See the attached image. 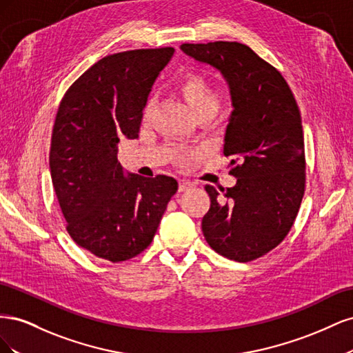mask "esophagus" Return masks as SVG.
Segmentation results:
<instances>
[{
    "label": "esophagus",
    "mask_w": 353,
    "mask_h": 353,
    "mask_svg": "<svg viewBox=\"0 0 353 353\" xmlns=\"http://www.w3.org/2000/svg\"><path fill=\"white\" fill-rule=\"evenodd\" d=\"M194 184L190 183V181H185V179H181L179 184H178V191H187L190 188H193Z\"/></svg>",
    "instance_id": "esophagus-1"
}]
</instances>
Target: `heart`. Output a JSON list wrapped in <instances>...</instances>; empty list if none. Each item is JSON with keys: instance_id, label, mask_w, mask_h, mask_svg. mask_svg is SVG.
<instances>
[{"instance_id": "obj_1", "label": "heart", "mask_w": 353, "mask_h": 353, "mask_svg": "<svg viewBox=\"0 0 353 353\" xmlns=\"http://www.w3.org/2000/svg\"><path fill=\"white\" fill-rule=\"evenodd\" d=\"M178 91L194 114L206 109H218L219 94L213 85L199 74H188L178 83Z\"/></svg>"}]
</instances>
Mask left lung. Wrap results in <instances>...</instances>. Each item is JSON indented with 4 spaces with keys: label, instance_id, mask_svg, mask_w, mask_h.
<instances>
[{
    "label": "left lung",
    "instance_id": "8db88e82",
    "mask_svg": "<svg viewBox=\"0 0 353 353\" xmlns=\"http://www.w3.org/2000/svg\"><path fill=\"white\" fill-rule=\"evenodd\" d=\"M187 56L227 81L234 110L223 138L234 187L206 185L201 219L208 244L223 258L250 262L290 231L305 193V144L294 95L283 74L240 42L183 44ZM221 193L219 194V191Z\"/></svg>",
    "mask_w": 353,
    "mask_h": 353
}]
</instances>
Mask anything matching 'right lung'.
I'll return each instance as SVG.
<instances>
[{
	"mask_svg": "<svg viewBox=\"0 0 353 353\" xmlns=\"http://www.w3.org/2000/svg\"><path fill=\"white\" fill-rule=\"evenodd\" d=\"M172 47L105 56L63 97L51 137L50 170L69 236L97 258L122 262L153 241L178 183L125 174L123 138L135 140L153 83Z\"/></svg>",
	"mask_w": 353,
	"mask_h": 353,
	"instance_id": "right-lung-1",
	"label": "right lung"
}]
</instances>
